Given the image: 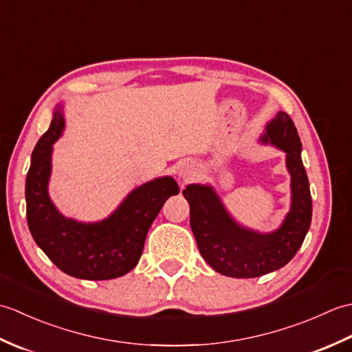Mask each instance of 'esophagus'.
Listing matches in <instances>:
<instances>
[{
	"mask_svg": "<svg viewBox=\"0 0 352 352\" xmlns=\"http://www.w3.org/2000/svg\"><path fill=\"white\" fill-rule=\"evenodd\" d=\"M193 174H195V169H193V166H192V164H189V163L183 164V166L178 169V177H180L183 182H188L189 178L193 177Z\"/></svg>",
	"mask_w": 352,
	"mask_h": 352,
	"instance_id": "obj_1",
	"label": "esophagus"
}]
</instances>
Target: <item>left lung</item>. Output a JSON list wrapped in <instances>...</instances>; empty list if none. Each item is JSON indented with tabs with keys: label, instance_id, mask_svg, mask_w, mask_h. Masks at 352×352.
<instances>
[{
	"label": "left lung",
	"instance_id": "obj_1",
	"mask_svg": "<svg viewBox=\"0 0 352 352\" xmlns=\"http://www.w3.org/2000/svg\"><path fill=\"white\" fill-rule=\"evenodd\" d=\"M260 140L286 153L292 206L278 230L261 234L241 227L210 186L189 184L183 190L190 206V227L201 256L216 272L233 278H254L287 265L301 248L311 222L310 186L294 121L278 111Z\"/></svg>",
	"mask_w": 352,
	"mask_h": 352
}]
</instances>
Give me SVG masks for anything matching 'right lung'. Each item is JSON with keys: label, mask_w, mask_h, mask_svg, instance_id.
<instances>
[{"label": "right lung", "mask_w": 352, "mask_h": 352, "mask_svg": "<svg viewBox=\"0 0 352 352\" xmlns=\"http://www.w3.org/2000/svg\"><path fill=\"white\" fill-rule=\"evenodd\" d=\"M65 121L54 111L47 133L32 154L27 180V222L37 246L60 271L83 280H111L138 265L145 239L164 201L180 189L172 177L155 178L129 193L107 219L77 222L58 213L48 195L52 144Z\"/></svg>", "instance_id": "add662e5"}]
</instances>
